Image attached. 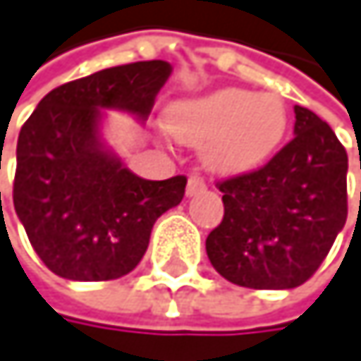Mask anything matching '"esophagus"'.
Returning <instances> with one entry per match:
<instances>
[{
	"label": "esophagus",
	"instance_id": "obj_1",
	"mask_svg": "<svg viewBox=\"0 0 361 361\" xmlns=\"http://www.w3.org/2000/svg\"><path fill=\"white\" fill-rule=\"evenodd\" d=\"M205 190V182L199 177V175H192L190 179H188V186H186V195L188 197H195V195H199V192H203Z\"/></svg>",
	"mask_w": 361,
	"mask_h": 361
}]
</instances>
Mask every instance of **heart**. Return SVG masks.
<instances>
[{"label":"heart","instance_id":"1","mask_svg":"<svg viewBox=\"0 0 361 361\" xmlns=\"http://www.w3.org/2000/svg\"><path fill=\"white\" fill-rule=\"evenodd\" d=\"M289 113L280 96L224 87L175 102L166 111L169 135L203 147V160L218 175H244L265 164L285 139Z\"/></svg>","mask_w":361,"mask_h":361}]
</instances>
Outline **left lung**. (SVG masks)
Returning a JSON list of instances; mask_svg holds the SVG:
<instances>
[{
    "instance_id": "obj_1",
    "label": "left lung",
    "mask_w": 361,
    "mask_h": 361,
    "mask_svg": "<svg viewBox=\"0 0 361 361\" xmlns=\"http://www.w3.org/2000/svg\"><path fill=\"white\" fill-rule=\"evenodd\" d=\"M293 135L265 166L218 184L224 216L205 250L214 269L233 285H304L347 222L345 147L304 106H295Z\"/></svg>"
}]
</instances>
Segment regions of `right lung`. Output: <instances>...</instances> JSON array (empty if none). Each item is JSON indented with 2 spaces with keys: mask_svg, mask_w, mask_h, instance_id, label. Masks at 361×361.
<instances>
[{
  "mask_svg": "<svg viewBox=\"0 0 361 361\" xmlns=\"http://www.w3.org/2000/svg\"><path fill=\"white\" fill-rule=\"evenodd\" d=\"M171 72L162 59L94 72L49 92L23 123L14 209L53 274L81 282L126 276L143 259L154 222L182 203L184 175H135L100 130L104 109L145 121Z\"/></svg>",
  "mask_w": 361,
  "mask_h": 361,
  "instance_id": "right-lung-1",
  "label": "right lung"
}]
</instances>
